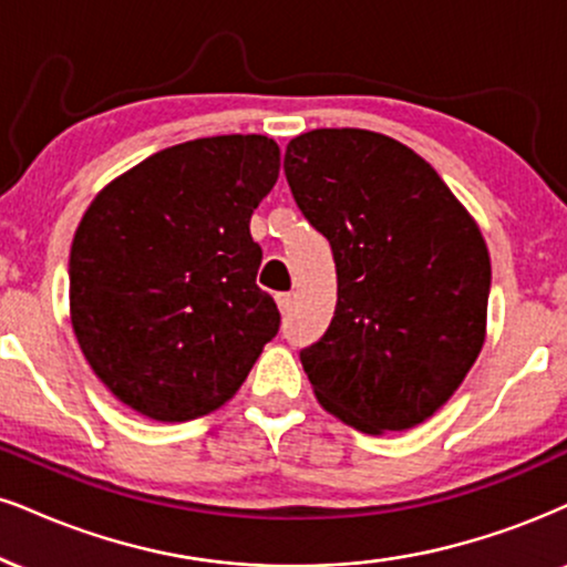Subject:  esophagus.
Wrapping results in <instances>:
<instances>
[{
  "instance_id": "esophagus-1",
  "label": "esophagus",
  "mask_w": 567,
  "mask_h": 567,
  "mask_svg": "<svg viewBox=\"0 0 567 567\" xmlns=\"http://www.w3.org/2000/svg\"><path fill=\"white\" fill-rule=\"evenodd\" d=\"M291 302H295V297H291V295H276V305H278V310L284 312V316L291 310Z\"/></svg>"
}]
</instances>
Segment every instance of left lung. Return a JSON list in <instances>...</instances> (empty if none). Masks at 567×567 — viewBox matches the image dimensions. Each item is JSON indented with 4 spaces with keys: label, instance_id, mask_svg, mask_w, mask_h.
<instances>
[{
    "label": "left lung",
    "instance_id": "obj_1",
    "mask_svg": "<svg viewBox=\"0 0 567 567\" xmlns=\"http://www.w3.org/2000/svg\"><path fill=\"white\" fill-rule=\"evenodd\" d=\"M284 171L337 262L331 326L299 352L320 408L373 436L415 429L484 347L492 262L478 223L421 155L375 131H307Z\"/></svg>",
    "mask_w": 567,
    "mask_h": 567
}]
</instances>
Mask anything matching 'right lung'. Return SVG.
Instances as JSON below:
<instances>
[{
  "label": "right lung",
  "mask_w": 567,
  "mask_h": 567,
  "mask_svg": "<svg viewBox=\"0 0 567 567\" xmlns=\"http://www.w3.org/2000/svg\"><path fill=\"white\" fill-rule=\"evenodd\" d=\"M268 136L194 138L96 194L70 247V323L117 402L159 423L218 410L278 333L249 218L276 186Z\"/></svg>",
  "instance_id": "obj_1"
}]
</instances>
